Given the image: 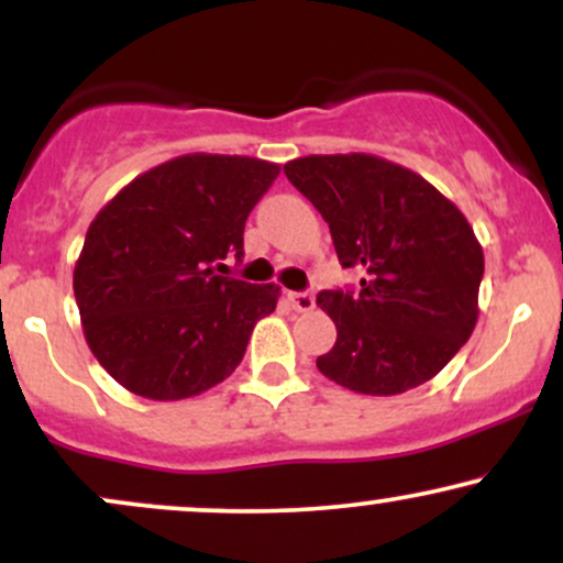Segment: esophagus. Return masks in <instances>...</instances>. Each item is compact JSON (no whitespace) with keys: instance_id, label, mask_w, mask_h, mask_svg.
Wrapping results in <instances>:
<instances>
[{"instance_id":"34e87169","label":"esophagus","mask_w":563,"mask_h":563,"mask_svg":"<svg viewBox=\"0 0 563 563\" xmlns=\"http://www.w3.org/2000/svg\"><path fill=\"white\" fill-rule=\"evenodd\" d=\"M288 299L296 312H312L314 309V296L309 290H296V294H288Z\"/></svg>"}]
</instances>
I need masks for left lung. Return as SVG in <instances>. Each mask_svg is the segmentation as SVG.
<instances>
[{
  "label": "left lung",
  "mask_w": 563,
  "mask_h": 563,
  "mask_svg": "<svg viewBox=\"0 0 563 563\" xmlns=\"http://www.w3.org/2000/svg\"><path fill=\"white\" fill-rule=\"evenodd\" d=\"M331 228L360 288L320 290L335 344L318 357L344 389L391 397L434 378L474 333L484 254L466 217L421 174L346 153L283 166Z\"/></svg>",
  "instance_id": "1"
}]
</instances>
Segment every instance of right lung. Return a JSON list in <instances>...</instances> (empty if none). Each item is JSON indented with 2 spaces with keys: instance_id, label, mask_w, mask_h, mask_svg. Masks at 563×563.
Instances as JSON below:
<instances>
[{
  "instance_id": "obj_1",
  "label": "right lung",
  "mask_w": 563,
  "mask_h": 563,
  "mask_svg": "<svg viewBox=\"0 0 563 563\" xmlns=\"http://www.w3.org/2000/svg\"><path fill=\"white\" fill-rule=\"evenodd\" d=\"M277 174L249 156H179L132 179L89 224L74 294L89 349L124 389L169 402L241 365L280 288L217 273L243 260L245 219Z\"/></svg>"
}]
</instances>
